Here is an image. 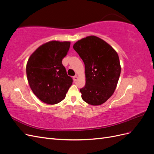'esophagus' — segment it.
<instances>
[{
    "instance_id": "esophagus-1",
    "label": "esophagus",
    "mask_w": 154,
    "mask_h": 154,
    "mask_svg": "<svg viewBox=\"0 0 154 154\" xmlns=\"http://www.w3.org/2000/svg\"><path fill=\"white\" fill-rule=\"evenodd\" d=\"M73 80H74V82H76L78 80V76H73Z\"/></svg>"
}]
</instances>
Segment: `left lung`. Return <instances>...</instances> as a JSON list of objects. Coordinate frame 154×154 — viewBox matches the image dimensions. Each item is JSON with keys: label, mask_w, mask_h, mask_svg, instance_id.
Segmentation results:
<instances>
[{"label": "left lung", "mask_w": 154, "mask_h": 154, "mask_svg": "<svg viewBox=\"0 0 154 154\" xmlns=\"http://www.w3.org/2000/svg\"><path fill=\"white\" fill-rule=\"evenodd\" d=\"M73 48L85 64L86 83L80 88L86 103L100 105L113 94L121 73L116 51L106 42L95 36L78 40Z\"/></svg>", "instance_id": "left-lung-1"}]
</instances>
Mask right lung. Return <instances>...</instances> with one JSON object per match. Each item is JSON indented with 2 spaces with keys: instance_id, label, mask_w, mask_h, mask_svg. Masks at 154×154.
Returning a JSON list of instances; mask_svg holds the SVG:
<instances>
[{
  "instance_id": "obj_1",
  "label": "right lung",
  "mask_w": 154,
  "mask_h": 154,
  "mask_svg": "<svg viewBox=\"0 0 154 154\" xmlns=\"http://www.w3.org/2000/svg\"><path fill=\"white\" fill-rule=\"evenodd\" d=\"M70 42L51 41L37 49L26 66L27 80L35 96L45 103L62 101L72 83L62 64L70 48Z\"/></svg>"
}]
</instances>
